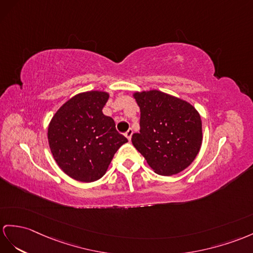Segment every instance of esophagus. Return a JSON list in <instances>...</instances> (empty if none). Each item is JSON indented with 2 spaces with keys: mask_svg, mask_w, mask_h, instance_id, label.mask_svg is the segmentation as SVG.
<instances>
[{
  "mask_svg": "<svg viewBox=\"0 0 253 253\" xmlns=\"http://www.w3.org/2000/svg\"><path fill=\"white\" fill-rule=\"evenodd\" d=\"M126 137L128 139V140H131V138H132V135H133V130L132 128H128V130L126 132Z\"/></svg>",
  "mask_w": 253,
  "mask_h": 253,
  "instance_id": "obj_1",
  "label": "esophagus"
}]
</instances>
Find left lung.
<instances>
[{"mask_svg": "<svg viewBox=\"0 0 253 253\" xmlns=\"http://www.w3.org/2000/svg\"><path fill=\"white\" fill-rule=\"evenodd\" d=\"M140 130L132 144L155 173L171 176L194 161L202 145L201 116L190 103L158 90L135 92Z\"/></svg>", "mask_w": 253, "mask_h": 253, "instance_id": "left-lung-1", "label": "left lung"}]
</instances>
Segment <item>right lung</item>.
<instances>
[{
    "mask_svg": "<svg viewBox=\"0 0 253 253\" xmlns=\"http://www.w3.org/2000/svg\"><path fill=\"white\" fill-rule=\"evenodd\" d=\"M109 94L88 91L61 106L48 126V143L59 168L73 179L92 182L105 175L115 153L127 139L102 109Z\"/></svg>",
    "mask_w": 253,
    "mask_h": 253,
    "instance_id": "obj_1",
    "label": "right lung"
}]
</instances>
